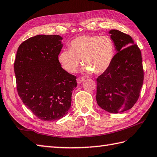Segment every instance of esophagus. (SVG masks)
<instances>
[{
  "mask_svg": "<svg viewBox=\"0 0 157 157\" xmlns=\"http://www.w3.org/2000/svg\"><path fill=\"white\" fill-rule=\"evenodd\" d=\"M84 80V78H78V79H77V82H78V84H81Z\"/></svg>",
  "mask_w": 157,
  "mask_h": 157,
  "instance_id": "esophagus-1",
  "label": "esophagus"
}]
</instances>
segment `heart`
Segmentation results:
<instances>
[{
	"label": "heart",
	"mask_w": 157,
	"mask_h": 157,
	"mask_svg": "<svg viewBox=\"0 0 157 157\" xmlns=\"http://www.w3.org/2000/svg\"><path fill=\"white\" fill-rule=\"evenodd\" d=\"M115 47L109 36H82L73 39L69 50L59 53L58 59L62 67L69 73H74L81 59L82 71L96 75L104 73L113 60Z\"/></svg>",
	"instance_id": "obj_1"
}]
</instances>
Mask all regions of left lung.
<instances>
[{
    "label": "left lung",
    "instance_id": "1",
    "mask_svg": "<svg viewBox=\"0 0 157 157\" xmlns=\"http://www.w3.org/2000/svg\"><path fill=\"white\" fill-rule=\"evenodd\" d=\"M117 51L109 68L97 78L96 100L110 113L130 109L140 95L144 82L141 50L132 38L120 31H109Z\"/></svg>",
    "mask_w": 157,
    "mask_h": 157
}]
</instances>
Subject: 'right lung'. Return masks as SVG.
Wrapping results in <instances>:
<instances>
[{
  "label": "right lung",
  "instance_id": "obj_1",
  "mask_svg": "<svg viewBox=\"0 0 157 157\" xmlns=\"http://www.w3.org/2000/svg\"><path fill=\"white\" fill-rule=\"evenodd\" d=\"M59 35H38L17 51L14 72L18 95L38 119L58 120L67 115L76 77L61 67L58 57L63 44Z\"/></svg>",
  "mask_w": 157,
  "mask_h": 157
}]
</instances>
